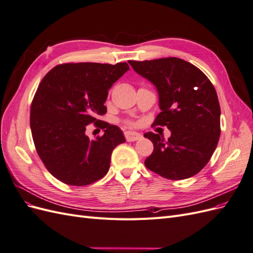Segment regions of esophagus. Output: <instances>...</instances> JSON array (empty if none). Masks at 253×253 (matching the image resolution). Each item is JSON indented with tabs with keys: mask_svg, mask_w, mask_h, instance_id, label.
<instances>
[{
	"mask_svg": "<svg viewBox=\"0 0 253 253\" xmlns=\"http://www.w3.org/2000/svg\"><path fill=\"white\" fill-rule=\"evenodd\" d=\"M125 136H126V139L127 141H136V140H139L142 138L141 134L136 133V132H131V131L125 132Z\"/></svg>",
	"mask_w": 253,
	"mask_h": 253,
	"instance_id": "obj_1",
	"label": "esophagus"
}]
</instances>
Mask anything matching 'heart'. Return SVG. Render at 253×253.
<instances>
[{"label":"heart","mask_w":253,"mask_h":253,"mask_svg":"<svg viewBox=\"0 0 253 253\" xmlns=\"http://www.w3.org/2000/svg\"><path fill=\"white\" fill-rule=\"evenodd\" d=\"M127 124H128V125H133V122H131V121H128V122H127Z\"/></svg>","instance_id":"obj_1"}]
</instances>
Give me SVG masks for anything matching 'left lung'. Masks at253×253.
<instances>
[{
    "label": "left lung",
    "mask_w": 253,
    "mask_h": 253,
    "mask_svg": "<svg viewBox=\"0 0 253 253\" xmlns=\"http://www.w3.org/2000/svg\"><path fill=\"white\" fill-rule=\"evenodd\" d=\"M128 63L158 91L162 112L153 126L171 131L168 140L152 132L143 135L154 144L145 167L168 179L192 177L208 164L219 139L220 108L213 84L200 68L179 58Z\"/></svg>",
    "instance_id": "obj_1"
}]
</instances>
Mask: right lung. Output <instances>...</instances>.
Segmentation results:
<instances>
[{"mask_svg":"<svg viewBox=\"0 0 253 253\" xmlns=\"http://www.w3.org/2000/svg\"><path fill=\"white\" fill-rule=\"evenodd\" d=\"M128 70L126 62L65 63L45 75L32 102L30 128L38 155L53 177L81 187L108 173L113 150L126 139L117 126L101 124L98 117L106 113L109 89ZM90 123L105 134L89 140L85 129Z\"/></svg>","mask_w":253,"mask_h":253,"instance_id":"right-lung-1","label":"right lung"}]
</instances>
